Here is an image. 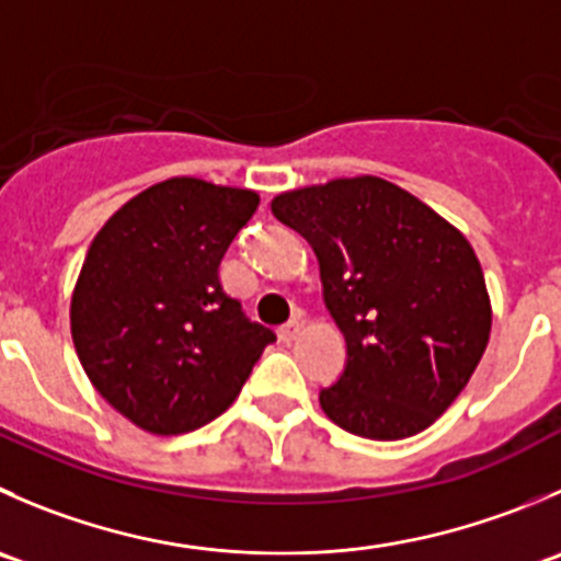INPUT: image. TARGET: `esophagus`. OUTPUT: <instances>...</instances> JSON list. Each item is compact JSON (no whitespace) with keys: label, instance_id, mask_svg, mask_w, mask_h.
<instances>
[{"label":"esophagus","instance_id":"obj_1","mask_svg":"<svg viewBox=\"0 0 561 561\" xmlns=\"http://www.w3.org/2000/svg\"><path fill=\"white\" fill-rule=\"evenodd\" d=\"M298 334H301V323L298 320H287L285 325H279V340L293 342Z\"/></svg>","mask_w":561,"mask_h":561}]
</instances>
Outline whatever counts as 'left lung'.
Segmentation results:
<instances>
[{"label": "left lung", "mask_w": 561, "mask_h": 561, "mask_svg": "<svg viewBox=\"0 0 561 561\" xmlns=\"http://www.w3.org/2000/svg\"><path fill=\"white\" fill-rule=\"evenodd\" d=\"M314 249L345 373L320 389L342 431L397 442L431 427L474 375L491 298L458 227L383 178H340L271 203Z\"/></svg>", "instance_id": "obj_1"}]
</instances>
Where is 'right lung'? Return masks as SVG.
Returning <instances> with one entry per match:
<instances>
[{"instance_id": "add662e5", "label": "right lung", "mask_w": 561, "mask_h": 561, "mask_svg": "<svg viewBox=\"0 0 561 561\" xmlns=\"http://www.w3.org/2000/svg\"><path fill=\"white\" fill-rule=\"evenodd\" d=\"M260 197L199 178L145 188L101 227L70 298V334L98 394L156 436L232 405L276 340L227 296L219 265Z\"/></svg>"}]
</instances>
